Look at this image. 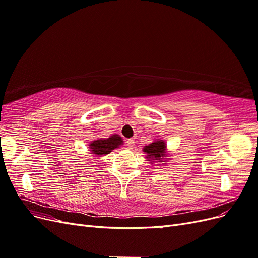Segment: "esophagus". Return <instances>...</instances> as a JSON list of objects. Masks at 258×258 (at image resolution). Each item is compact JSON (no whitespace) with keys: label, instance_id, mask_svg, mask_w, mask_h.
Here are the masks:
<instances>
[{"label":"esophagus","instance_id":"obj_1","mask_svg":"<svg viewBox=\"0 0 258 258\" xmlns=\"http://www.w3.org/2000/svg\"><path fill=\"white\" fill-rule=\"evenodd\" d=\"M127 146H128L129 150H132V148H134V146H135V140H132V139L127 140Z\"/></svg>","mask_w":258,"mask_h":258}]
</instances>
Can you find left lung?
Returning <instances> with one entry per match:
<instances>
[{
    "instance_id": "1",
    "label": "left lung",
    "mask_w": 258,
    "mask_h": 258,
    "mask_svg": "<svg viewBox=\"0 0 258 258\" xmlns=\"http://www.w3.org/2000/svg\"><path fill=\"white\" fill-rule=\"evenodd\" d=\"M143 152L146 154L145 158L151 163L159 162L165 165L168 162V152H167V143L161 139H156L154 142L143 147Z\"/></svg>"
}]
</instances>
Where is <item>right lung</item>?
Returning a JSON list of instances; mask_svg holds the SVG:
<instances>
[{
    "label": "right lung",
    "instance_id": "add662e5",
    "mask_svg": "<svg viewBox=\"0 0 258 258\" xmlns=\"http://www.w3.org/2000/svg\"><path fill=\"white\" fill-rule=\"evenodd\" d=\"M123 144L121 137L118 135H112L110 138L106 139H97L93 140L89 143V152L95 156V157H101V156H105L110 154L112 151L116 148L120 147Z\"/></svg>",
    "mask_w": 258,
    "mask_h": 258
}]
</instances>
